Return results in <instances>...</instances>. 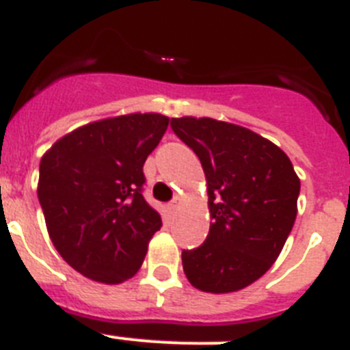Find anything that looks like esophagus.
Returning <instances> with one entry per match:
<instances>
[{
    "label": "esophagus",
    "mask_w": 350,
    "mask_h": 350,
    "mask_svg": "<svg viewBox=\"0 0 350 350\" xmlns=\"http://www.w3.org/2000/svg\"><path fill=\"white\" fill-rule=\"evenodd\" d=\"M180 204H182L180 196H175V198L170 202V207H172V209H177V207H180Z\"/></svg>",
    "instance_id": "1"
}]
</instances>
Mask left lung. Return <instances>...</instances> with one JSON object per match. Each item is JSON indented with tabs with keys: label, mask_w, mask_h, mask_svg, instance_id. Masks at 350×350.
Returning a JSON list of instances; mask_svg holds the SVG:
<instances>
[{
	"label": "left lung",
	"mask_w": 350,
	"mask_h": 350,
	"mask_svg": "<svg viewBox=\"0 0 350 350\" xmlns=\"http://www.w3.org/2000/svg\"><path fill=\"white\" fill-rule=\"evenodd\" d=\"M170 125L200 159L213 218L206 241L182 250L184 273L202 291L241 290L272 267L295 224L293 164L243 126L211 118H172Z\"/></svg>",
	"instance_id": "obj_1"
}]
</instances>
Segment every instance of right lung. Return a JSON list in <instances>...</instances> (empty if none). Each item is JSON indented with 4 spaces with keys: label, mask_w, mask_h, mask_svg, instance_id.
<instances>
[{
    "label": "right lung",
    "mask_w": 350,
    "mask_h": 350,
    "mask_svg": "<svg viewBox=\"0 0 350 350\" xmlns=\"http://www.w3.org/2000/svg\"><path fill=\"white\" fill-rule=\"evenodd\" d=\"M168 129L161 114H129L73 130L40 159L46 227L69 267L92 281L134 277L161 215L144 200L143 166Z\"/></svg>",
    "instance_id": "1"
}]
</instances>
